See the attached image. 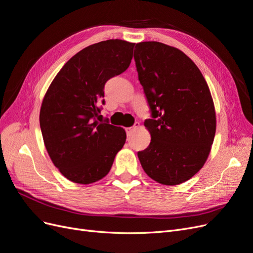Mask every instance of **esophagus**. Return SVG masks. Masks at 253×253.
Segmentation results:
<instances>
[{"mask_svg": "<svg viewBox=\"0 0 253 253\" xmlns=\"http://www.w3.org/2000/svg\"><path fill=\"white\" fill-rule=\"evenodd\" d=\"M140 126V125L138 124V122H136V124H135V126H132V127H126V135L129 137V136H131V134L135 131V129L136 128H138Z\"/></svg>", "mask_w": 253, "mask_h": 253, "instance_id": "esophagus-1", "label": "esophagus"}]
</instances>
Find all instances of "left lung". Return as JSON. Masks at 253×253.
I'll use <instances>...</instances> for the list:
<instances>
[{
	"mask_svg": "<svg viewBox=\"0 0 253 253\" xmlns=\"http://www.w3.org/2000/svg\"><path fill=\"white\" fill-rule=\"evenodd\" d=\"M134 59L151 110L144 121L151 142L138 158L152 179L179 185L202 169L211 151L216 117L209 86L193 61L167 44L137 43Z\"/></svg>",
	"mask_w": 253,
	"mask_h": 253,
	"instance_id": "obj_1",
	"label": "left lung"
}]
</instances>
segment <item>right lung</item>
<instances>
[{
	"mask_svg": "<svg viewBox=\"0 0 253 253\" xmlns=\"http://www.w3.org/2000/svg\"><path fill=\"white\" fill-rule=\"evenodd\" d=\"M135 43L106 40L83 48L61 68L44 96L40 126L52 164L76 183L100 180L126 143L120 126L103 122L106 81L124 73Z\"/></svg>",
	"mask_w": 253,
	"mask_h": 253,
	"instance_id": "1",
	"label": "right lung"
}]
</instances>
